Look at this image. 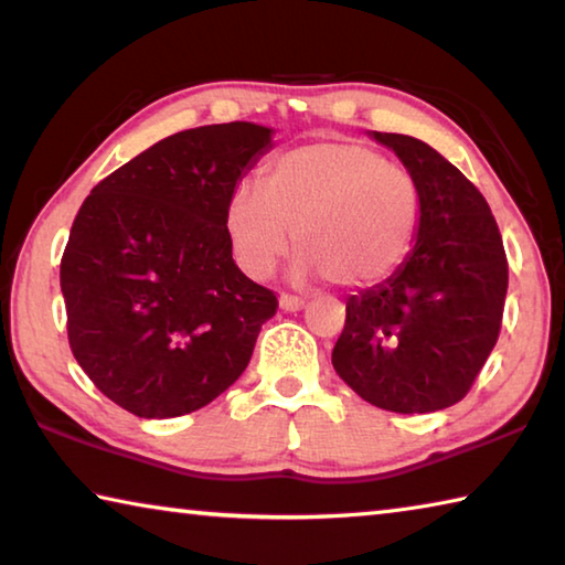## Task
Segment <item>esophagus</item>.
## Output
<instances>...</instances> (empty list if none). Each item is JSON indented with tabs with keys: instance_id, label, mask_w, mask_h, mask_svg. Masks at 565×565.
Here are the masks:
<instances>
[{
	"instance_id": "1",
	"label": "esophagus",
	"mask_w": 565,
	"mask_h": 565,
	"mask_svg": "<svg viewBox=\"0 0 565 565\" xmlns=\"http://www.w3.org/2000/svg\"><path fill=\"white\" fill-rule=\"evenodd\" d=\"M279 309H284V311H301L303 309V299H299V296L281 294L279 296Z\"/></svg>"
}]
</instances>
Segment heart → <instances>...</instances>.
Returning <instances> with one entry per match:
<instances>
[{
  "mask_svg": "<svg viewBox=\"0 0 565 565\" xmlns=\"http://www.w3.org/2000/svg\"><path fill=\"white\" fill-rule=\"evenodd\" d=\"M420 194L414 177L351 139H319L276 157L262 189L242 184L226 202L232 252L266 279L294 244V279L366 289L388 279L414 244Z\"/></svg>",
  "mask_w": 565,
  "mask_h": 565,
  "instance_id": "obj_1",
  "label": "heart"
}]
</instances>
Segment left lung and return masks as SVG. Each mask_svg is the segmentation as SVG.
I'll use <instances>...</instances> for the list:
<instances>
[{
	"label": "left lung",
	"mask_w": 565,
	"mask_h": 565,
	"mask_svg": "<svg viewBox=\"0 0 565 565\" xmlns=\"http://www.w3.org/2000/svg\"><path fill=\"white\" fill-rule=\"evenodd\" d=\"M394 151L420 194L404 264L347 299L331 363L356 394L396 414H431L461 401L501 331L509 264L489 204L426 141L369 131Z\"/></svg>",
	"instance_id": "obj_1"
}]
</instances>
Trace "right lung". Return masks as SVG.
I'll list each match as a JSON object with an SVG mask.
<instances>
[{
    "label": "right lung",
    "instance_id": "right-lung-1",
    "mask_svg": "<svg viewBox=\"0 0 565 565\" xmlns=\"http://www.w3.org/2000/svg\"><path fill=\"white\" fill-rule=\"evenodd\" d=\"M274 129L212 124L157 141L76 214L60 284L70 347L104 396L139 418L212 404L244 374L276 296L234 264L224 212Z\"/></svg>",
    "mask_w": 565,
    "mask_h": 565
}]
</instances>
